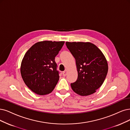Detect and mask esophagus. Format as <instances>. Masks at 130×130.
Returning <instances> with one entry per match:
<instances>
[{
    "mask_svg": "<svg viewBox=\"0 0 130 130\" xmlns=\"http://www.w3.org/2000/svg\"><path fill=\"white\" fill-rule=\"evenodd\" d=\"M62 75H63V76H64L67 75V71L66 70L62 72Z\"/></svg>",
    "mask_w": 130,
    "mask_h": 130,
    "instance_id": "esophagus-1",
    "label": "esophagus"
}]
</instances>
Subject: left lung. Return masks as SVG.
Segmentation results:
<instances>
[{"label": "left lung", "instance_id": "1", "mask_svg": "<svg viewBox=\"0 0 130 130\" xmlns=\"http://www.w3.org/2000/svg\"><path fill=\"white\" fill-rule=\"evenodd\" d=\"M74 57L78 79L71 84L72 89L81 96L96 92L103 84L108 71L107 61L102 51L89 42H66Z\"/></svg>", "mask_w": 130, "mask_h": 130}]
</instances>
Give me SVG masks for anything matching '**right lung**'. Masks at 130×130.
I'll list each match as a JSON object with an SVG mask.
<instances>
[{"mask_svg": "<svg viewBox=\"0 0 130 130\" xmlns=\"http://www.w3.org/2000/svg\"><path fill=\"white\" fill-rule=\"evenodd\" d=\"M64 43L49 41L37 42L24 56L21 74L25 84L33 92L44 95L54 89L59 78L55 59Z\"/></svg>", "mask_w": 130, "mask_h": 130, "instance_id": "1", "label": "right lung"}]
</instances>
